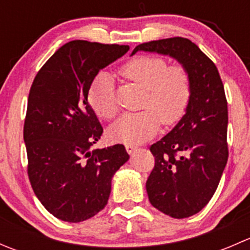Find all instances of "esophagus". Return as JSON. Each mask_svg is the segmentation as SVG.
<instances>
[{
    "instance_id": "1",
    "label": "esophagus",
    "mask_w": 250,
    "mask_h": 250,
    "mask_svg": "<svg viewBox=\"0 0 250 250\" xmlns=\"http://www.w3.org/2000/svg\"><path fill=\"white\" fill-rule=\"evenodd\" d=\"M137 148L138 146L134 145V144H127V145H125V150H127L128 153H133Z\"/></svg>"
}]
</instances>
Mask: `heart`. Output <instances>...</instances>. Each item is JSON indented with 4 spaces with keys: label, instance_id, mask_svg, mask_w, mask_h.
<instances>
[{
    "label": "heart",
    "instance_id": "1",
    "mask_svg": "<svg viewBox=\"0 0 250 250\" xmlns=\"http://www.w3.org/2000/svg\"><path fill=\"white\" fill-rule=\"evenodd\" d=\"M121 72L127 80L145 89L140 112L122 116L110 128L115 140L138 144L150 139L163 125L178 122L185 113L192 93L190 72L183 65H169L163 57L139 55L125 62ZM88 102L103 120L110 121L118 113L112 78L99 74L88 92Z\"/></svg>",
    "mask_w": 250,
    "mask_h": 250
}]
</instances>
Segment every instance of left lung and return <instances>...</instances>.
<instances>
[{
    "label": "left lung",
    "mask_w": 250,
    "mask_h": 250,
    "mask_svg": "<svg viewBox=\"0 0 250 250\" xmlns=\"http://www.w3.org/2000/svg\"><path fill=\"white\" fill-rule=\"evenodd\" d=\"M175 58L190 72L191 99L178 125L150 146L155 167L146 181L151 204L175 219L202 210L219 185L229 158L228 100L215 64L184 37L141 43L133 50Z\"/></svg>",
    "instance_id": "8db88e82"
}]
</instances>
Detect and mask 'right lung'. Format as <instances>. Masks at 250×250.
Listing matches in <instances>:
<instances>
[{"label":"right lung","instance_id":"right-lung-1","mask_svg":"<svg viewBox=\"0 0 250 250\" xmlns=\"http://www.w3.org/2000/svg\"><path fill=\"white\" fill-rule=\"evenodd\" d=\"M129 46L77 40L60 47L32 82L24 123L27 175L60 220L81 223L105 208L111 179L129 158L122 144L90 150L103 127L88 92L98 72Z\"/></svg>","mask_w":250,"mask_h":250}]
</instances>
